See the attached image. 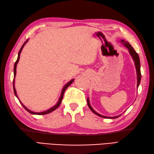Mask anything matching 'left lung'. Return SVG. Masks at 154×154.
I'll return each mask as SVG.
<instances>
[{"mask_svg":"<svg viewBox=\"0 0 154 154\" xmlns=\"http://www.w3.org/2000/svg\"><path fill=\"white\" fill-rule=\"evenodd\" d=\"M120 42L124 45V46L128 49L129 50V52L130 55H131V57H132L133 61L134 62V65H135V68H136V70H137V88H138V85L140 84V80H141V72H140V59L139 57H138V55L135 51V50H134V48L131 46V45L128 42H126V41L123 40H121ZM87 102H88V105L89 106V108H90V110H91L93 113L95 114L96 115L100 116L101 118H109V119H116V118H119V116H121L122 114L120 115H118V116H114V117H108V116H104L103 115H100L99 113H97L96 111H95L93 109V108L91 107V106L90 105V103H89V98H88L87 99Z\"/></svg>","mask_w":154,"mask_h":154,"instance_id":"8db88e82","label":"left lung"}]
</instances>
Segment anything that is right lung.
Here are the masks:
<instances>
[{"instance_id":"right-lung-1","label":"right lung","mask_w":154,"mask_h":154,"mask_svg":"<svg viewBox=\"0 0 154 154\" xmlns=\"http://www.w3.org/2000/svg\"><path fill=\"white\" fill-rule=\"evenodd\" d=\"M27 41H28V40H27V41H25V43L23 44V46H21V49H20V51H19V53H18V57H17V61H16V63H15V64H14V80H13V87H14V94H15V95L16 96L17 98L18 99L19 101H20V103L21 104V105L23 106L24 107L25 109L26 110H27V112H29V113H31V114H36V115H44V114H47L50 113V112H51L54 111L55 109H57V108L59 106L60 104H61V100H62V99H63V95H64L65 90H66L67 88H68L69 86V85H70V84H72V82H74V79H72V80H71L70 81H69V82H68V83H67V84L64 86V87H63V89H62L61 93V97H59V100H58V102H57V104H56L55 105V106H54L53 107L50 108V109H48V110H46V111L41 112H32V111H31V110H30L29 109H28V108H27V107H26L25 105H23V104H22V103L21 102L20 100L19 99V97H18V96H17V93H16V89H15V77H16V67H17V64L18 63L19 60H20L21 52L22 50H23V47H24V46H25V44L27 42Z\"/></svg>"}]
</instances>
